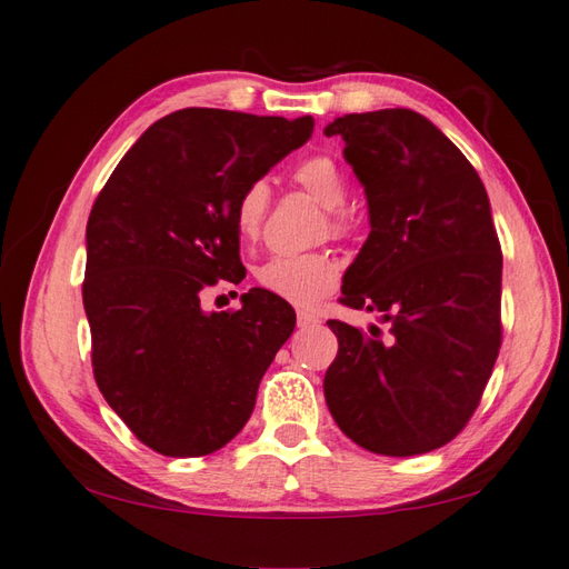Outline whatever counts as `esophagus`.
<instances>
[{"label": "esophagus", "instance_id": "1", "mask_svg": "<svg viewBox=\"0 0 569 569\" xmlns=\"http://www.w3.org/2000/svg\"><path fill=\"white\" fill-rule=\"evenodd\" d=\"M296 319H298V327H300V329H310V327H317V325H319V319H317L312 312H305V310H298Z\"/></svg>", "mask_w": 569, "mask_h": 569}]
</instances>
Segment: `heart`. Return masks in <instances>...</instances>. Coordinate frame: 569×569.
Returning a JSON list of instances; mask_svg holds the SVG:
<instances>
[{"label":"heart","mask_w":569,"mask_h":569,"mask_svg":"<svg viewBox=\"0 0 569 569\" xmlns=\"http://www.w3.org/2000/svg\"><path fill=\"white\" fill-rule=\"evenodd\" d=\"M293 180L317 199L327 209L329 236L343 238L351 223L343 213V203L348 199V182L337 160L329 156H312L293 170ZM271 192L264 180H254L247 184L232 211V221L242 242H254L261 236L267 221ZM257 283L267 293L281 298L300 308H312L322 298H327L339 283V269L327 252L308 254H281L271 257L257 269Z\"/></svg>","instance_id":"1"}]
</instances>
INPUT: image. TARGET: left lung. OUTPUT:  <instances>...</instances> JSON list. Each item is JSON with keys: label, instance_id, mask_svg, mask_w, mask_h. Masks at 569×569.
<instances>
[{"label": "left lung", "instance_id": "obj_1", "mask_svg": "<svg viewBox=\"0 0 569 569\" xmlns=\"http://www.w3.org/2000/svg\"><path fill=\"white\" fill-rule=\"evenodd\" d=\"M325 134L366 187L370 236L343 276L346 308L382 312L370 333L329 319L325 375L343 435L385 457L426 455L463 430L502 343V252L476 168L423 114H343Z\"/></svg>", "mask_w": 569, "mask_h": 569}]
</instances>
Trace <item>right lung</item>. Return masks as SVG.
Segmentation results:
<instances>
[{"mask_svg": "<svg viewBox=\"0 0 569 569\" xmlns=\"http://www.w3.org/2000/svg\"><path fill=\"white\" fill-rule=\"evenodd\" d=\"M312 127L310 114L184 108L146 129L100 189L83 279L93 377L158 455L203 457L228 445L293 333V308L267 290L244 293L236 312H203L201 296L244 279L236 201Z\"/></svg>", "mask_w": 569, "mask_h": 569, "instance_id": "1", "label": "right lung"}]
</instances>
